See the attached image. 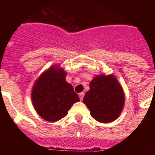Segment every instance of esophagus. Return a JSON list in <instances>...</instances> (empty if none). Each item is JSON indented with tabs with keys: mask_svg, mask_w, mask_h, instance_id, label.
<instances>
[{
	"mask_svg": "<svg viewBox=\"0 0 155 155\" xmlns=\"http://www.w3.org/2000/svg\"><path fill=\"white\" fill-rule=\"evenodd\" d=\"M79 97H80V101H82L83 99H84V92H81V93H80V94H79Z\"/></svg>",
	"mask_w": 155,
	"mask_h": 155,
	"instance_id": "obj_1",
	"label": "esophagus"
}]
</instances>
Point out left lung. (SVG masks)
I'll return each mask as SVG.
<instances>
[{"label": "left lung", "instance_id": "obj_1", "mask_svg": "<svg viewBox=\"0 0 155 155\" xmlns=\"http://www.w3.org/2000/svg\"><path fill=\"white\" fill-rule=\"evenodd\" d=\"M89 87L83 102L92 117L101 123L117 120L122 112L125 99L122 86L115 75H96L90 82Z\"/></svg>", "mask_w": 155, "mask_h": 155}]
</instances>
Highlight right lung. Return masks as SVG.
Returning <instances> with one entry per match:
<instances>
[{
    "instance_id": "1",
    "label": "right lung",
    "mask_w": 155,
    "mask_h": 155,
    "mask_svg": "<svg viewBox=\"0 0 155 155\" xmlns=\"http://www.w3.org/2000/svg\"><path fill=\"white\" fill-rule=\"evenodd\" d=\"M67 75L58 64H54L43 71L34 84L31 90L33 106L47 121L61 120L74 104L80 101L72 85L66 81Z\"/></svg>"
}]
</instances>
